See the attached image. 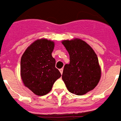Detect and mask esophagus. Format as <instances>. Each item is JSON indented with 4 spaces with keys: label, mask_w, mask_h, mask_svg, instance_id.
<instances>
[{
    "label": "esophagus",
    "mask_w": 121,
    "mask_h": 121,
    "mask_svg": "<svg viewBox=\"0 0 121 121\" xmlns=\"http://www.w3.org/2000/svg\"><path fill=\"white\" fill-rule=\"evenodd\" d=\"M59 70H60V73H61V74H62V73H63V69H60Z\"/></svg>",
    "instance_id": "1"
}]
</instances>
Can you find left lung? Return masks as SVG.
I'll return each instance as SVG.
<instances>
[{
  "instance_id": "8db88e82",
  "label": "left lung",
  "mask_w": 121,
  "mask_h": 121,
  "mask_svg": "<svg viewBox=\"0 0 121 121\" xmlns=\"http://www.w3.org/2000/svg\"><path fill=\"white\" fill-rule=\"evenodd\" d=\"M62 44L70 56V63L65 65L62 78L69 91L82 95L98 85L101 69L98 57L92 48L78 39L65 40Z\"/></svg>"
}]
</instances>
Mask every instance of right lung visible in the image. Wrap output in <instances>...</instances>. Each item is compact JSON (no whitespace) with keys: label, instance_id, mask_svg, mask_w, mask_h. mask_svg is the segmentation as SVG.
Instances as JSON below:
<instances>
[{"label":"right lung","instance_id":"1","mask_svg":"<svg viewBox=\"0 0 121 121\" xmlns=\"http://www.w3.org/2000/svg\"><path fill=\"white\" fill-rule=\"evenodd\" d=\"M53 41L36 40L28 47L21 57V75L25 86L36 95L43 96L52 89L55 82L61 77L55 67L52 56Z\"/></svg>","mask_w":121,"mask_h":121}]
</instances>
